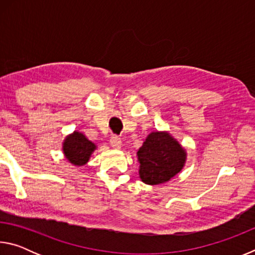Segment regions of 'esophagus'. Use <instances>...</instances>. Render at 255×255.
<instances>
[{
  "label": "esophagus",
  "mask_w": 255,
  "mask_h": 255,
  "mask_svg": "<svg viewBox=\"0 0 255 255\" xmlns=\"http://www.w3.org/2000/svg\"><path fill=\"white\" fill-rule=\"evenodd\" d=\"M110 145L112 148L119 149L122 147V139H120V137H118L117 135H112L110 137Z\"/></svg>",
  "instance_id": "1"
}]
</instances>
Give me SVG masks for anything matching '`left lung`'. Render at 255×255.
<instances>
[{"mask_svg": "<svg viewBox=\"0 0 255 255\" xmlns=\"http://www.w3.org/2000/svg\"><path fill=\"white\" fill-rule=\"evenodd\" d=\"M137 156L141 181L156 185L170 181L183 169L187 153L167 131H153L146 137Z\"/></svg>", "mask_w": 255, "mask_h": 255, "instance_id": "8db88e82", "label": "left lung"}]
</instances>
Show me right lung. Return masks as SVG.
Here are the masks:
<instances>
[{
    "label": "right lung",
    "instance_id": "obj_1",
    "mask_svg": "<svg viewBox=\"0 0 255 255\" xmlns=\"http://www.w3.org/2000/svg\"><path fill=\"white\" fill-rule=\"evenodd\" d=\"M96 148L97 146L94 143L79 131H74L68 135L63 143V152L65 157L68 159V162L77 166L88 163Z\"/></svg>",
    "mask_w": 255,
    "mask_h": 255
}]
</instances>
